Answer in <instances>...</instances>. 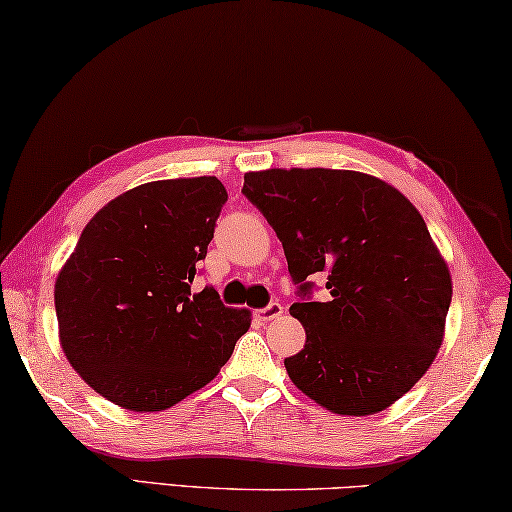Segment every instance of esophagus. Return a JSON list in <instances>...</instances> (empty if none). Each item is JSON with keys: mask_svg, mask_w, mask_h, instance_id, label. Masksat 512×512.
<instances>
[{"mask_svg": "<svg viewBox=\"0 0 512 512\" xmlns=\"http://www.w3.org/2000/svg\"><path fill=\"white\" fill-rule=\"evenodd\" d=\"M282 312H285V307H282V305L278 303V300H273V303L266 305L264 310L257 312V319L264 321V323H269V321H273V319H278V316H282Z\"/></svg>", "mask_w": 512, "mask_h": 512, "instance_id": "1", "label": "esophagus"}]
</instances>
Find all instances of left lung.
Instances as JSON below:
<instances>
[{"label": "left lung", "mask_w": 512, "mask_h": 512, "mask_svg": "<svg viewBox=\"0 0 512 512\" xmlns=\"http://www.w3.org/2000/svg\"><path fill=\"white\" fill-rule=\"evenodd\" d=\"M243 196L285 248L305 348L285 360L300 392L337 415L380 412L410 392L442 346L451 275L412 202L355 170L271 168ZM329 275L328 304L311 300Z\"/></svg>", "instance_id": "1"}]
</instances>
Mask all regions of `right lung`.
<instances>
[{
  "label": "right lung",
  "instance_id": "obj_1",
  "mask_svg": "<svg viewBox=\"0 0 512 512\" xmlns=\"http://www.w3.org/2000/svg\"><path fill=\"white\" fill-rule=\"evenodd\" d=\"M225 200L216 177L136 186L91 218L56 278L66 358L120 408L166 410L205 387L250 328L248 310L191 289Z\"/></svg>",
  "mask_w": 512,
  "mask_h": 512
}]
</instances>
